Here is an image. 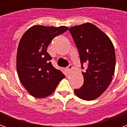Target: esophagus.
<instances>
[{"instance_id": "34e87169", "label": "esophagus", "mask_w": 127, "mask_h": 127, "mask_svg": "<svg viewBox=\"0 0 127 127\" xmlns=\"http://www.w3.org/2000/svg\"><path fill=\"white\" fill-rule=\"evenodd\" d=\"M72 69H73V66H72V65L71 64H69V66H66V71L68 72V73H70V72L71 71Z\"/></svg>"}]
</instances>
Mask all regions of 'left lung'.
Masks as SVG:
<instances>
[{
    "instance_id": "8db88e82",
    "label": "left lung",
    "mask_w": 127,
    "mask_h": 127,
    "mask_svg": "<svg viewBox=\"0 0 127 127\" xmlns=\"http://www.w3.org/2000/svg\"><path fill=\"white\" fill-rule=\"evenodd\" d=\"M77 47L82 71L84 84L75 89V95L82 99L91 101L98 98L109 86L113 79L116 55L111 40L103 32L91 23L73 26L69 29Z\"/></svg>"
}]
</instances>
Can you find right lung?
Returning a JSON list of instances; mask_svg holds the SVG:
<instances>
[{
	"mask_svg": "<svg viewBox=\"0 0 127 127\" xmlns=\"http://www.w3.org/2000/svg\"><path fill=\"white\" fill-rule=\"evenodd\" d=\"M68 30L66 26L36 25L27 30L21 38L17 52L16 66L22 84L32 96L43 98L54 92L65 77L51 63L47 47L55 36Z\"/></svg>",
	"mask_w": 127,
	"mask_h": 127,
	"instance_id": "right-lung-1",
	"label": "right lung"
}]
</instances>
